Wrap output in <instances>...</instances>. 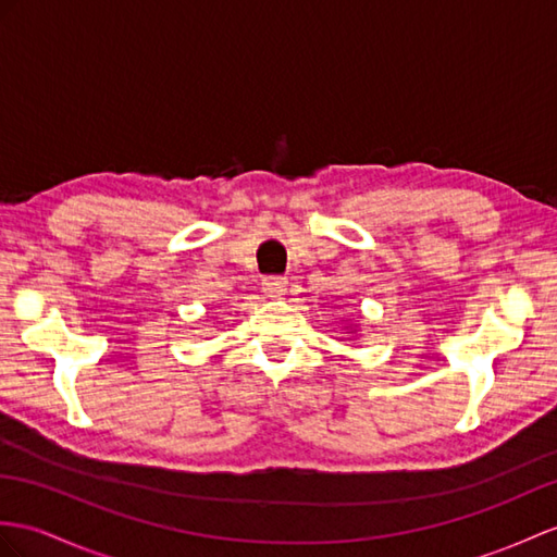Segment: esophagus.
Listing matches in <instances>:
<instances>
[{"label": "esophagus", "instance_id": "obj_1", "mask_svg": "<svg viewBox=\"0 0 557 557\" xmlns=\"http://www.w3.org/2000/svg\"><path fill=\"white\" fill-rule=\"evenodd\" d=\"M262 290L269 297H281V295H286V290H288V281L283 276H267L262 281Z\"/></svg>", "mask_w": 557, "mask_h": 557}]
</instances>
